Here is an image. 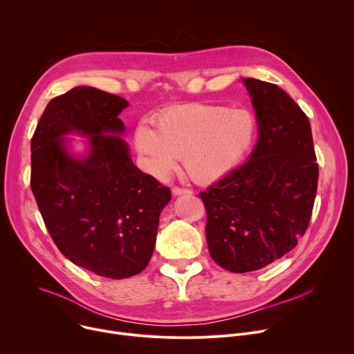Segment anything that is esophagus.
<instances>
[{
	"label": "esophagus",
	"instance_id": "34e87169",
	"mask_svg": "<svg viewBox=\"0 0 354 354\" xmlns=\"http://www.w3.org/2000/svg\"><path fill=\"white\" fill-rule=\"evenodd\" d=\"M192 190L185 189V187H179V186H174L172 187V194L174 196H180V194H190Z\"/></svg>",
	"mask_w": 354,
	"mask_h": 354
}]
</instances>
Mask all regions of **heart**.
<instances>
[{"instance_id":"b5f03b06","label":"heart","mask_w":354,"mask_h":354,"mask_svg":"<svg viewBox=\"0 0 354 354\" xmlns=\"http://www.w3.org/2000/svg\"><path fill=\"white\" fill-rule=\"evenodd\" d=\"M255 137L257 119L246 109L187 104L160 113L156 130L138 124L134 142L153 174H171L182 158L194 182L209 183L239 165Z\"/></svg>"}]
</instances>
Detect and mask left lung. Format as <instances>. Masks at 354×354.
<instances>
[{"instance_id": "obj_1", "label": "left lung", "mask_w": 354, "mask_h": 354, "mask_svg": "<svg viewBox=\"0 0 354 354\" xmlns=\"http://www.w3.org/2000/svg\"><path fill=\"white\" fill-rule=\"evenodd\" d=\"M255 108L258 142L248 161L201 192L213 261L245 273L283 258L308 228L318 164L307 115L274 84L242 80Z\"/></svg>"}]
</instances>
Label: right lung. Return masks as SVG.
Masks as SVG:
<instances>
[{"label":"right lung","mask_w":354,"mask_h":354,"mask_svg":"<svg viewBox=\"0 0 354 354\" xmlns=\"http://www.w3.org/2000/svg\"><path fill=\"white\" fill-rule=\"evenodd\" d=\"M126 99L75 86L52 99L32 137L30 187L50 236L74 265L124 279L142 272L154 252L160 214L171 190L129 156L119 119ZM91 135L90 154L70 156L62 137Z\"/></svg>","instance_id":"add662e5"}]
</instances>
